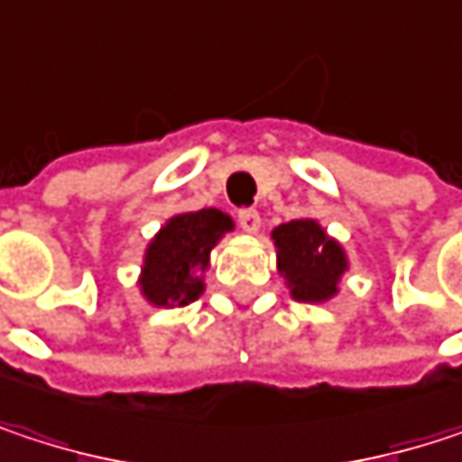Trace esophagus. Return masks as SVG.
I'll list each match as a JSON object with an SVG mask.
<instances>
[{
    "label": "esophagus",
    "mask_w": 462,
    "mask_h": 462,
    "mask_svg": "<svg viewBox=\"0 0 462 462\" xmlns=\"http://www.w3.org/2000/svg\"><path fill=\"white\" fill-rule=\"evenodd\" d=\"M237 225L245 232H259V227H262V217H259V211L245 208V211L237 214Z\"/></svg>",
    "instance_id": "1"
}]
</instances>
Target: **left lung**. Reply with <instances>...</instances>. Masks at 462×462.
<instances>
[{"label": "left lung", "mask_w": 462, "mask_h": 462, "mask_svg": "<svg viewBox=\"0 0 462 462\" xmlns=\"http://www.w3.org/2000/svg\"><path fill=\"white\" fill-rule=\"evenodd\" d=\"M278 273L297 302H326L339 291L347 270L345 248L316 219H294L273 230Z\"/></svg>", "instance_id": "left-lung-1"}]
</instances>
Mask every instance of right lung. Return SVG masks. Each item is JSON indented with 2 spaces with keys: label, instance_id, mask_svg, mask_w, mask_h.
<instances>
[{
  "label": "right lung",
  "instance_id": "right-lung-1",
  "mask_svg": "<svg viewBox=\"0 0 462 462\" xmlns=\"http://www.w3.org/2000/svg\"><path fill=\"white\" fill-rule=\"evenodd\" d=\"M235 225L219 208L171 217L149 240L141 264V294L154 308H184L195 302L206 283L203 275L211 248Z\"/></svg>",
  "mask_w": 462,
  "mask_h": 462
}]
</instances>
